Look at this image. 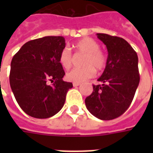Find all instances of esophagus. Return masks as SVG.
Returning <instances> with one entry per match:
<instances>
[{"mask_svg":"<svg viewBox=\"0 0 153 153\" xmlns=\"http://www.w3.org/2000/svg\"><path fill=\"white\" fill-rule=\"evenodd\" d=\"M79 85H80L79 83H73L74 87H78V86H79Z\"/></svg>","mask_w":153,"mask_h":153,"instance_id":"obj_1","label":"esophagus"}]
</instances>
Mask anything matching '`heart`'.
<instances>
[{
	"instance_id": "b5f03b06",
	"label": "heart",
	"mask_w": 153,
	"mask_h": 153,
	"mask_svg": "<svg viewBox=\"0 0 153 153\" xmlns=\"http://www.w3.org/2000/svg\"><path fill=\"white\" fill-rule=\"evenodd\" d=\"M75 52L84 55L81 68H74L66 74V79L74 83H82L93 78L95 70L102 71L106 65V56L100 50L97 42L91 38H84L73 45ZM59 62L65 69H70L73 63V56L68 47H64L59 55Z\"/></svg>"
}]
</instances>
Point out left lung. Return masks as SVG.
<instances>
[{
    "mask_svg": "<svg viewBox=\"0 0 153 153\" xmlns=\"http://www.w3.org/2000/svg\"><path fill=\"white\" fill-rule=\"evenodd\" d=\"M108 51L106 65L93 91L85 99L89 112L97 118L110 120L120 116L130 106L138 86V56L125 39L97 33Z\"/></svg>",
    "mask_w": 153,
    "mask_h": 153,
    "instance_id": "obj_1",
    "label": "left lung"
}]
</instances>
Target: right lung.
<instances>
[{"label":"right lung","instance_id":"obj_1","mask_svg":"<svg viewBox=\"0 0 153 153\" xmlns=\"http://www.w3.org/2000/svg\"><path fill=\"white\" fill-rule=\"evenodd\" d=\"M65 40L47 36L29 41L15 54L10 64V84L15 99L27 115L49 118L63 107L72 83L63 81L65 74L59 62ZM53 82L51 85L49 83Z\"/></svg>","mask_w":153,"mask_h":153}]
</instances>
